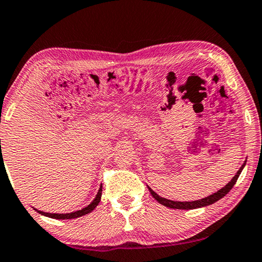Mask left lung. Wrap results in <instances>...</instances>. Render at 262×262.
Returning <instances> with one entry per match:
<instances>
[{"label": "left lung", "mask_w": 262, "mask_h": 262, "mask_svg": "<svg viewBox=\"0 0 262 262\" xmlns=\"http://www.w3.org/2000/svg\"><path fill=\"white\" fill-rule=\"evenodd\" d=\"M246 164V161L244 162V164L239 168V170L237 171V173L235 175V177L232 178V180L228 183V184L222 187L221 190H219L217 192H215V193L210 194L209 196H206V198H203L200 200H195V201H172V200H169V199H166V198H162V196H160L158 193H155V192L150 189L149 186L148 190L150 192V194L153 195V198L159 201L160 204L166 206V207H169V208H173V209H194V208H200V207H205V206H208V205H212L214 203H216L217 200L222 199L224 195H227V193L229 191H230L233 185L236 184V182L238 180V177H239L241 172L243 170V168L245 167Z\"/></svg>", "instance_id": "left-lung-1"}]
</instances>
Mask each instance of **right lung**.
<instances>
[{"label": "right lung", "mask_w": 262, "mask_h": 262, "mask_svg": "<svg viewBox=\"0 0 262 262\" xmlns=\"http://www.w3.org/2000/svg\"><path fill=\"white\" fill-rule=\"evenodd\" d=\"M101 194H102V185L100 186L98 194H96L95 199L92 201V203L87 206V207L82 208L80 210H77V212H73V213H68V214H53V213H45V212H41V210H38V212L41 215H45V216H48V217H52V219H56V220H69V219H77L79 216H82V215H86L91 213L92 210H93L96 206L99 205L100 200H101ZM36 210V209H35Z\"/></svg>", "instance_id": "1"}]
</instances>
